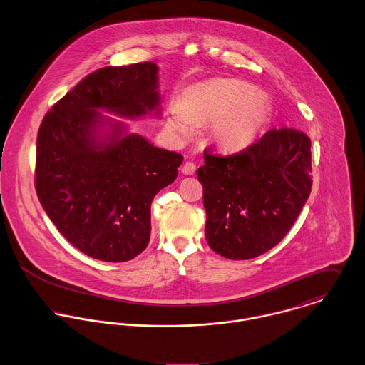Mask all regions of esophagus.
<instances>
[{"instance_id": "34e87169", "label": "esophagus", "mask_w": 365, "mask_h": 365, "mask_svg": "<svg viewBox=\"0 0 365 365\" xmlns=\"http://www.w3.org/2000/svg\"><path fill=\"white\" fill-rule=\"evenodd\" d=\"M182 172H183L185 175H193V173L196 172V165L192 163V162H186V163L183 165V168H182Z\"/></svg>"}]
</instances>
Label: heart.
Segmentation results:
<instances>
[{
  "label": "heart",
  "mask_w": 365,
  "mask_h": 365,
  "mask_svg": "<svg viewBox=\"0 0 365 365\" xmlns=\"http://www.w3.org/2000/svg\"><path fill=\"white\" fill-rule=\"evenodd\" d=\"M255 89L233 79H217L189 89L180 105H172L168 128L178 135L192 132L193 122L215 119L212 133L225 149L249 146L263 129L269 108Z\"/></svg>",
  "instance_id": "heart-1"
}]
</instances>
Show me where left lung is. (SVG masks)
<instances>
[{"label": "left lung", "instance_id": "left-lung-1", "mask_svg": "<svg viewBox=\"0 0 365 365\" xmlns=\"http://www.w3.org/2000/svg\"><path fill=\"white\" fill-rule=\"evenodd\" d=\"M312 140L282 128L239 153L206 149L197 169L206 210L205 236L230 260L255 259L282 242L312 192Z\"/></svg>", "mask_w": 365, "mask_h": 365}]
</instances>
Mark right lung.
Instances as JSON below:
<instances>
[{"label": "right lung", "mask_w": 365, "mask_h": 365, "mask_svg": "<svg viewBox=\"0 0 365 365\" xmlns=\"http://www.w3.org/2000/svg\"><path fill=\"white\" fill-rule=\"evenodd\" d=\"M153 62L105 66L85 76L41 122L35 190L59 233L86 256L120 263L150 239V205L173 183L183 156L129 133L116 119L160 115Z\"/></svg>", "instance_id": "right-lung-1"}]
</instances>
